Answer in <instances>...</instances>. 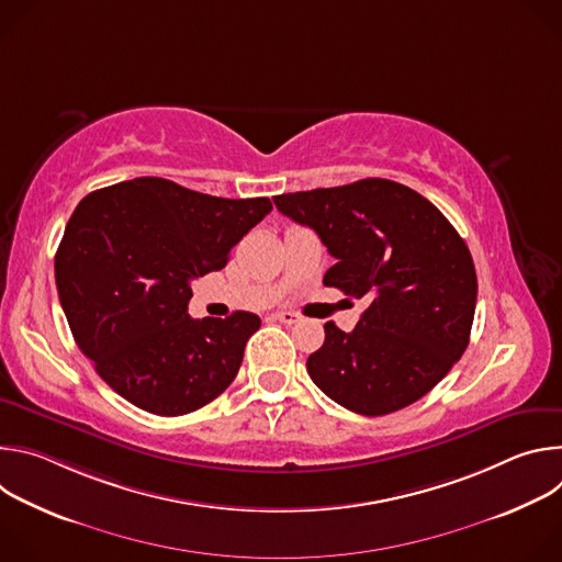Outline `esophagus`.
<instances>
[{"mask_svg":"<svg viewBox=\"0 0 562 562\" xmlns=\"http://www.w3.org/2000/svg\"><path fill=\"white\" fill-rule=\"evenodd\" d=\"M271 319H278V323H282V325H295L297 315L291 311H276V313H271Z\"/></svg>","mask_w":562,"mask_h":562,"instance_id":"esophagus-1","label":"esophagus"}]
</instances>
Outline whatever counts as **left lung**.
Returning <instances> with one entry per match:
<instances>
[{"label": "left lung", "mask_w": 562, "mask_h": 562, "mask_svg": "<svg viewBox=\"0 0 562 562\" xmlns=\"http://www.w3.org/2000/svg\"><path fill=\"white\" fill-rule=\"evenodd\" d=\"M273 202L336 258L325 286L369 302L353 331L325 325V345L306 360L317 389L362 416L429 393L469 345L477 295L471 254L449 220L414 189L380 178Z\"/></svg>", "instance_id": "1"}]
</instances>
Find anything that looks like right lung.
I'll list each match as a JSON object with an SVG mask.
<instances>
[{
  "instance_id": "obj_1",
  "label": "right lung",
  "mask_w": 562,
  "mask_h": 562,
  "mask_svg": "<svg viewBox=\"0 0 562 562\" xmlns=\"http://www.w3.org/2000/svg\"><path fill=\"white\" fill-rule=\"evenodd\" d=\"M271 209L269 198H213L162 178L77 204L55 256L59 302L79 351L131 405L184 416L233 382L260 317L193 319L191 282L224 269Z\"/></svg>"
}]
</instances>
